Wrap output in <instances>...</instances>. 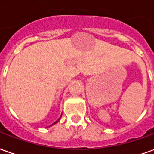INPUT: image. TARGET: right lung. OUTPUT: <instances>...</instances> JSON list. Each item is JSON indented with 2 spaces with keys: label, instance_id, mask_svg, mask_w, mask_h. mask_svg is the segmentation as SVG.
I'll return each instance as SVG.
<instances>
[{
  "label": "right lung",
  "instance_id": "add662e5",
  "mask_svg": "<svg viewBox=\"0 0 154 154\" xmlns=\"http://www.w3.org/2000/svg\"><path fill=\"white\" fill-rule=\"evenodd\" d=\"M58 120H59V119H57V121H56V122H55V123H57V121H58ZM55 123H54V124H55Z\"/></svg>",
  "mask_w": 154,
  "mask_h": 154
}]
</instances>
